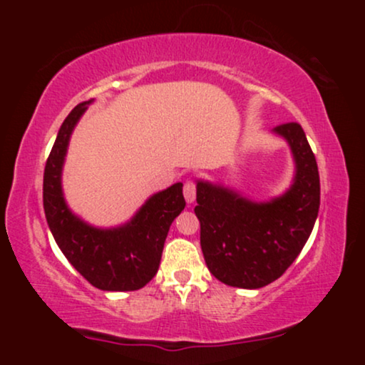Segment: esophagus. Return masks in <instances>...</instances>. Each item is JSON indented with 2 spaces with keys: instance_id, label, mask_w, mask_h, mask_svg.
Here are the masks:
<instances>
[{
  "instance_id": "esophagus-1",
  "label": "esophagus",
  "mask_w": 365,
  "mask_h": 365,
  "mask_svg": "<svg viewBox=\"0 0 365 365\" xmlns=\"http://www.w3.org/2000/svg\"><path fill=\"white\" fill-rule=\"evenodd\" d=\"M195 194H197L195 182H194V180H187L185 185H183V195H185L187 202H194Z\"/></svg>"
}]
</instances>
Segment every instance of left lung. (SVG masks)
Segmentation results:
<instances>
[{
	"instance_id": "obj_1",
	"label": "left lung",
	"mask_w": 365,
	"mask_h": 365,
	"mask_svg": "<svg viewBox=\"0 0 365 365\" xmlns=\"http://www.w3.org/2000/svg\"><path fill=\"white\" fill-rule=\"evenodd\" d=\"M290 144L295 178L282 197L252 202L237 192L197 182L195 216L207 269L230 287L261 288L278 279L305 242L319 212V171L307 137L295 121L278 125Z\"/></svg>"
}]
</instances>
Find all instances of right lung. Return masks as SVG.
Instances as JSON below:
<instances>
[{
  "label": "right lung",
  "mask_w": 365,
  "mask_h": 365,
  "mask_svg": "<svg viewBox=\"0 0 365 365\" xmlns=\"http://www.w3.org/2000/svg\"><path fill=\"white\" fill-rule=\"evenodd\" d=\"M89 103L77 104L70 111L46 161V220L61 252L92 287L106 292L139 290L156 276L170 226L185 207L183 185L175 183L154 194L118 228H94L75 216L63 199L61 168L73 127Z\"/></svg>",
  "instance_id": "1"
}]
</instances>
